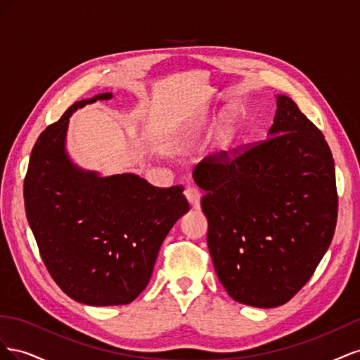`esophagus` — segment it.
<instances>
[{"instance_id": "esophagus-1", "label": "esophagus", "mask_w": 360, "mask_h": 360, "mask_svg": "<svg viewBox=\"0 0 360 360\" xmlns=\"http://www.w3.org/2000/svg\"><path fill=\"white\" fill-rule=\"evenodd\" d=\"M184 197L188 198V201L191 202L192 207H198L200 205V200H201V191L193 188V186H189L184 189Z\"/></svg>"}]
</instances>
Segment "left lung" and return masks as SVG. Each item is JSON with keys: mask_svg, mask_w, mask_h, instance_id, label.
<instances>
[{"mask_svg": "<svg viewBox=\"0 0 360 360\" xmlns=\"http://www.w3.org/2000/svg\"><path fill=\"white\" fill-rule=\"evenodd\" d=\"M270 138L204 158L207 245L216 275L238 303L275 308L314 275L336 226L335 162L321 130L278 97Z\"/></svg>", "mask_w": 360, "mask_h": 360, "instance_id": "left-lung-1", "label": "left lung"}]
</instances>
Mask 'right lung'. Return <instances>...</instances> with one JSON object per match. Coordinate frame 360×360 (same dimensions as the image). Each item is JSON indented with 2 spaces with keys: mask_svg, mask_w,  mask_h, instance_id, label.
<instances>
[{
  "mask_svg": "<svg viewBox=\"0 0 360 360\" xmlns=\"http://www.w3.org/2000/svg\"><path fill=\"white\" fill-rule=\"evenodd\" d=\"M103 93L72 105L31 151L24 179L27 219L57 285L91 307L134 302L147 287L160 245L189 210L183 186L156 188L134 174L97 177L64 153L69 117Z\"/></svg>",
  "mask_w": 360,
  "mask_h": 360,
  "instance_id": "right-lung-1",
  "label": "right lung"
}]
</instances>
